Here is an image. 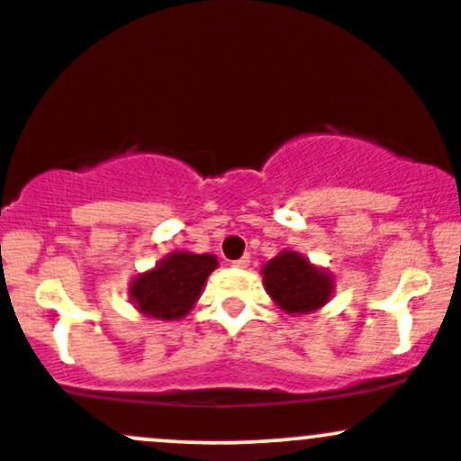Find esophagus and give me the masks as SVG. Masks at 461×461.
<instances>
[{"label":"esophagus","instance_id":"1","mask_svg":"<svg viewBox=\"0 0 461 461\" xmlns=\"http://www.w3.org/2000/svg\"><path fill=\"white\" fill-rule=\"evenodd\" d=\"M232 266H235V268H249V266H250V257L244 255V257H241V259L232 261Z\"/></svg>","mask_w":461,"mask_h":461}]
</instances>
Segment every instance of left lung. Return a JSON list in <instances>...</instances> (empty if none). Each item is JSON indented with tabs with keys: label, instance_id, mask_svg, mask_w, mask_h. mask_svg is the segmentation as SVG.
<instances>
[{
	"label": "left lung",
	"instance_id": "obj_1",
	"mask_svg": "<svg viewBox=\"0 0 461 461\" xmlns=\"http://www.w3.org/2000/svg\"><path fill=\"white\" fill-rule=\"evenodd\" d=\"M264 285L276 305L288 314H310L323 308L334 292L328 270L312 266L294 250H284L261 270Z\"/></svg>",
	"mask_w": 461,
	"mask_h": 461
}]
</instances>
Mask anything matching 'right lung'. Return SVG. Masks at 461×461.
<instances>
[{
  "mask_svg": "<svg viewBox=\"0 0 461 461\" xmlns=\"http://www.w3.org/2000/svg\"><path fill=\"white\" fill-rule=\"evenodd\" d=\"M217 268L215 255L176 250L142 272L130 285V296L140 314L160 321H177L191 312L202 288Z\"/></svg>",
  "mask_w": 461,
  "mask_h": 461,
  "instance_id": "obj_1",
  "label": "right lung"
}]
</instances>
